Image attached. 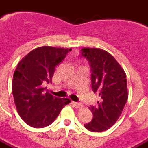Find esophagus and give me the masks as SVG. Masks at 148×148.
<instances>
[{
	"instance_id": "1",
	"label": "esophagus",
	"mask_w": 148,
	"mask_h": 148,
	"mask_svg": "<svg viewBox=\"0 0 148 148\" xmlns=\"http://www.w3.org/2000/svg\"><path fill=\"white\" fill-rule=\"evenodd\" d=\"M72 104L74 106V108H76V109H81L83 107V105L82 103H77V102H72Z\"/></svg>"
}]
</instances>
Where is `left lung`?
Masks as SVG:
<instances>
[{
	"mask_svg": "<svg viewBox=\"0 0 148 148\" xmlns=\"http://www.w3.org/2000/svg\"><path fill=\"white\" fill-rule=\"evenodd\" d=\"M82 56L89 62L92 88L100 101L89 109L93 114L84 127L92 132L106 131L119 119L128 99L127 76L111 54L98 48H82Z\"/></svg>",
	"mask_w": 148,
	"mask_h": 148,
	"instance_id": "1",
	"label": "left lung"
}]
</instances>
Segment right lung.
Wrapping results in <instances>:
<instances>
[{"instance_id":"1","label":"right lung","mask_w":148,"mask_h":148,"mask_svg":"<svg viewBox=\"0 0 148 148\" xmlns=\"http://www.w3.org/2000/svg\"><path fill=\"white\" fill-rule=\"evenodd\" d=\"M71 49L38 47L20 60L14 71L12 93L17 111L30 127L43 128L56 119L71 100L45 92L42 84L51 83L55 67Z\"/></svg>"}]
</instances>
